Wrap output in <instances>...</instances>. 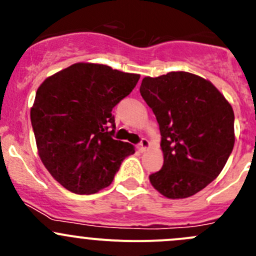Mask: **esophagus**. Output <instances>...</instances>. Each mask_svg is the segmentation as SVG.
<instances>
[{"instance_id":"esophagus-1","label":"esophagus","mask_w":256,"mask_h":256,"mask_svg":"<svg viewBox=\"0 0 256 256\" xmlns=\"http://www.w3.org/2000/svg\"><path fill=\"white\" fill-rule=\"evenodd\" d=\"M148 146H150V141L147 140V138H142V140H141V142L138 144V150H140L141 152H144L148 148Z\"/></svg>"}]
</instances>
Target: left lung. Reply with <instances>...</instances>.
<instances>
[{"label": "left lung", "instance_id": "obj_1", "mask_svg": "<svg viewBox=\"0 0 256 256\" xmlns=\"http://www.w3.org/2000/svg\"><path fill=\"white\" fill-rule=\"evenodd\" d=\"M140 92L157 118L164 152V166L150 182L171 200L196 194L233 151V108L209 80L187 72L146 76Z\"/></svg>", "mask_w": 256, "mask_h": 256}]
</instances>
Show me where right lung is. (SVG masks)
I'll return each mask as SVG.
<instances>
[{"label": "right lung", "mask_w": 256, "mask_h": 256, "mask_svg": "<svg viewBox=\"0 0 256 256\" xmlns=\"http://www.w3.org/2000/svg\"><path fill=\"white\" fill-rule=\"evenodd\" d=\"M138 79L104 64L76 63L40 85L30 109L38 154L64 188L76 194L99 192L135 154L132 144L112 138V112Z\"/></svg>", "instance_id": "1"}]
</instances>
